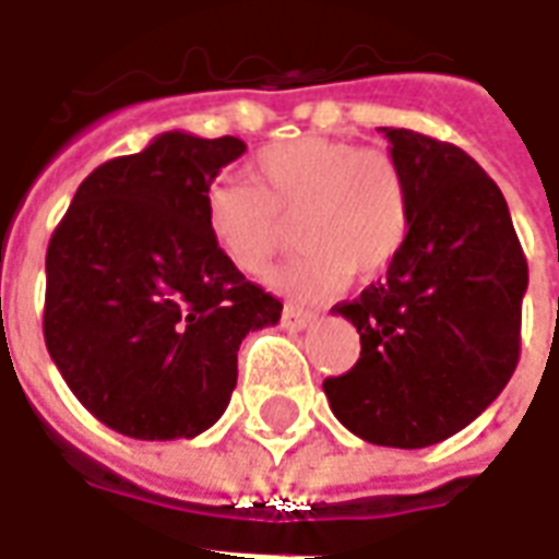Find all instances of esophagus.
Listing matches in <instances>:
<instances>
[{
  "instance_id": "esophagus-1",
  "label": "esophagus",
  "mask_w": 559,
  "mask_h": 559,
  "mask_svg": "<svg viewBox=\"0 0 559 559\" xmlns=\"http://www.w3.org/2000/svg\"><path fill=\"white\" fill-rule=\"evenodd\" d=\"M281 320H284V326L290 329V332H302V329H308L311 323H317V314L314 311H305V308H293V305H287Z\"/></svg>"
}]
</instances>
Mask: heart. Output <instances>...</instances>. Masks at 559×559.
Instances as JSON below:
<instances>
[{
  "label": "heart",
  "mask_w": 559,
  "mask_h": 559,
  "mask_svg": "<svg viewBox=\"0 0 559 559\" xmlns=\"http://www.w3.org/2000/svg\"><path fill=\"white\" fill-rule=\"evenodd\" d=\"M254 185L221 176L203 194V221L221 254L245 275H266L287 224L302 245L275 284L296 296H332L377 278L411 230V188L386 148L299 138L257 152Z\"/></svg>",
  "instance_id": "b5f03b06"
}]
</instances>
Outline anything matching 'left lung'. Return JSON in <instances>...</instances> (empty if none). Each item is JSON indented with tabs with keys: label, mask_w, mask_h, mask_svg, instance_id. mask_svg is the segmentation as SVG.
I'll return each mask as SVG.
<instances>
[{
	"label": "left lung",
	"mask_w": 559,
	"mask_h": 559,
	"mask_svg": "<svg viewBox=\"0 0 559 559\" xmlns=\"http://www.w3.org/2000/svg\"><path fill=\"white\" fill-rule=\"evenodd\" d=\"M411 188V230L386 275L335 305L362 353L323 383L368 443L425 449L467 428L515 371L527 260L503 191L464 148L380 128Z\"/></svg>",
	"instance_id": "1"
}]
</instances>
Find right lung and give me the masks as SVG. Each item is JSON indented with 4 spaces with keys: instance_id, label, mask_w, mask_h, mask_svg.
<instances>
[{
    "instance_id": "obj_1",
    "label": "right lung",
    "mask_w": 559,
    "mask_h": 559,
    "mask_svg": "<svg viewBox=\"0 0 559 559\" xmlns=\"http://www.w3.org/2000/svg\"><path fill=\"white\" fill-rule=\"evenodd\" d=\"M239 138L167 131L80 182L47 248L44 341L68 389L134 440L197 437L236 389L248 332L281 302L212 242L203 194Z\"/></svg>"
}]
</instances>
